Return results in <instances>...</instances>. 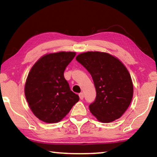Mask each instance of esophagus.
I'll use <instances>...</instances> for the list:
<instances>
[{
    "mask_svg": "<svg viewBox=\"0 0 157 157\" xmlns=\"http://www.w3.org/2000/svg\"><path fill=\"white\" fill-rule=\"evenodd\" d=\"M79 95V98H80V99H83V97H84V96H83V92H81V93H80L78 94Z\"/></svg>",
    "mask_w": 157,
    "mask_h": 157,
    "instance_id": "esophagus-1",
    "label": "esophagus"
}]
</instances>
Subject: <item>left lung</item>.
Wrapping results in <instances>:
<instances>
[{
	"label": "left lung",
	"mask_w": 157,
	"mask_h": 157,
	"mask_svg": "<svg viewBox=\"0 0 157 157\" xmlns=\"http://www.w3.org/2000/svg\"><path fill=\"white\" fill-rule=\"evenodd\" d=\"M91 75L96 88L91 113L104 123L119 119L132 100L133 83L127 68L117 58L104 52L88 51L76 58Z\"/></svg>",
	"instance_id": "obj_1"
}]
</instances>
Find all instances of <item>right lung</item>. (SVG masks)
Returning a JSON list of instances; mask_svg holds the SVG:
<instances>
[{
  "label": "right lung",
  "mask_w": 157,
  "mask_h": 157,
  "mask_svg": "<svg viewBox=\"0 0 157 157\" xmlns=\"http://www.w3.org/2000/svg\"><path fill=\"white\" fill-rule=\"evenodd\" d=\"M75 52L49 53L31 68L25 85V96L32 112L46 123H57L79 101L64 78L63 73Z\"/></svg>",
  "instance_id": "1"
}]
</instances>
